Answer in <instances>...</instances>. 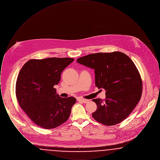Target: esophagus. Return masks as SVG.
Masks as SVG:
<instances>
[{
	"label": "esophagus",
	"instance_id": "34e87169",
	"mask_svg": "<svg viewBox=\"0 0 160 160\" xmlns=\"http://www.w3.org/2000/svg\"><path fill=\"white\" fill-rule=\"evenodd\" d=\"M78 101H80V102H83V103H87L89 102V100L88 99H83V98H78L77 99Z\"/></svg>",
	"mask_w": 160,
	"mask_h": 160
}]
</instances>
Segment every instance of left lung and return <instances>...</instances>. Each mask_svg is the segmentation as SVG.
I'll return each instance as SVG.
<instances>
[{"mask_svg":"<svg viewBox=\"0 0 160 160\" xmlns=\"http://www.w3.org/2000/svg\"><path fill=\"white\" fill-rule=\"evenodd\" d=\"M77 62L93 69L95 86L106 91L105 100L92 99L97 106L92 117L109 126L123 121L137 106L142 93L141 77L134 62L119 52L90 54Z\"/></svg>","mask_w":160,"mask_h":160,"instance_id":"1","label":"left lung"}]
</instances>
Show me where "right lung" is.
I'll list each match as a JSON object with an SVG mask.
<instances>
[{
    "label": "right lung",
    "instance_id": "right-lung-1",
    "mask_svg": "<svg viewBox=\"0 0 160 160\" xmlns=\"http://www.w3.org/2000/svg\"><path fill=\"white\" fill-rule=\"evenodd\" d=\"M74 60L31 59L20 71L15 86L17 99L31 120L43 128H54L68 119L76 99L61 98L54 86L59 83L62 72Z\"/></svg>",
    "mask_w": 160,
    "mask_h": 160
}]
</instances>
